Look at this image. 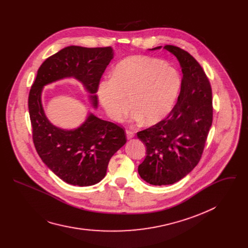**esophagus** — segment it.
I'll list each match as a JSON object with an SVG mask.
<instances>
[{
	"label": "esophagus",
	"mask_w": 248,
	"mask_h": 248,
	"mask_svg": "<svg viewBox=\"0 0 248 248\" xmlns=\"http://www.w3.org/2000/svg\"><path fill=\"white\" fill-rule=\"evenodd\" d=\"M125 133H126V137L127 139H130L134 136V131L133 130H130V129H126L125 130Z\"/></svg>",
	"instance_id": "esophagus-1"
}]
</instances>
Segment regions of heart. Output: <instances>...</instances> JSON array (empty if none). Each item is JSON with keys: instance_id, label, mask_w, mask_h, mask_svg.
<instances>
[{"instance_id": "heart-1", "label": "heart", "mask_w": 248, "mask_h": 248, "mask_svg": "<svg viewBox=\"0 0 248 248\" xmlns=\"http://www.w3.org/2000/svg\"><path fill=\"white\" fill-rule=\"evenodd\" d=\"M180 85L174 67L147 56H130L116 65L113 78L99 83L98 96L112 120L121 121L129 102L132 120L153 124L170 113Z\"/></svg>"}]
</instances>
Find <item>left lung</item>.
Here are the masks:
<instances>
[{
    "mask_svg": "<svg viewBox=\"0 0 248 248\" xmlns=\"http://www.w3.org/2000/svg\"><path fill=\"white\" fill-rule=\"evenodd\" d=\"M164 49L179 60L183 78L178 102L167 118L137 132L147 149L138 173L153 186L172 185L196 167L213 121L212 88L199 62L180 47Z\"/></svg>",
    "mask_w": 248,
    "mask_h": 248,
    "instance_id": "left-lung-1",
    "label": "left lung"
}]
</instances>
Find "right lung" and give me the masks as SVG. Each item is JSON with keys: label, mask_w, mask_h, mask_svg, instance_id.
<instances>
[{"label": "right lung", "mask_w": 248, "mask_h": 248, "mask_svg": "<svg viewBox=\"0 0 248 248\" xmlns=\"http://www.w3.org/2000/svg\"><path fill=\"white\" fill-rule=\"evenodd\" d=\"M113 54L111 47H65L44 61L31 86L28 110L35 149L46 166L66 184L88 186L102 181L110 159L126 142L125 130L92 114L74 130L53 125L42 108V87L73 77L83 83L97 107L98 85Z\"/></svg>", "instance_id": "right-lung-1"}]
</instances>
